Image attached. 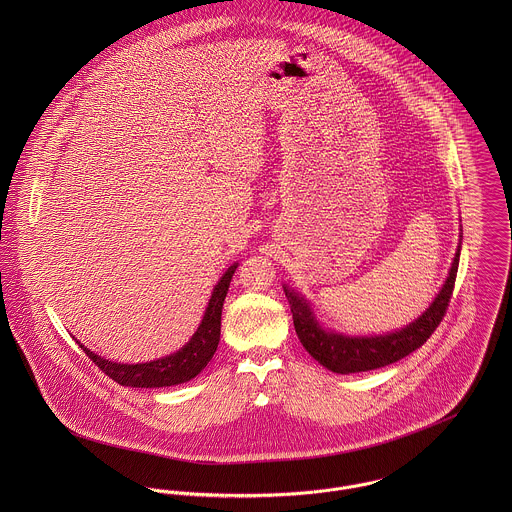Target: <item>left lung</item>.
I'll use <instances>...</instances> for the list:
<instances>
[{"label": "left lung", "instance_id": "1", "mask_svg": "<svg viewBox=\"0 0 512 512\" xmlns=\"http://www.w3.org/2000/svg\"><path fill=\"white\" fill-rule=\"evenodd\" d=\"M457 266H459V250L453 258L449 276L438 297L430 305V309L406 329L384 335V337L382 335L380 337H343L337 333H329L315 321L309 305L295 293L286 290V295L292 303L295 333L301 345L305 347V351L315 361H319L325 368L339 374L365 372L372 368L392 365L404 359L406 355H410L412 351L420 349L438 329L447 311V305L451 301Z\"/></svg>", "mask_w": 512, "mask_h": 512}]
</instances>
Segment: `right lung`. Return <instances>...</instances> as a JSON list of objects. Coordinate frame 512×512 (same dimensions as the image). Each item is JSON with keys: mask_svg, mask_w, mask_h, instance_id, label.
I'll return each mask as SVG.
<instances>
[{"mask_svg": "<svg viewBox=\"0 0 512 512\" xmlns=\"http://www.w3.org/2000/svg\"><path fill=\"white\" fill-rule=\"evenodd\" d=\"M234 270H236V264L230 266L226 270V274L220 278L197 333L181 351H177L165 359L151 361V363L118 365V363L100 359L98 355L88 351L84 345H80V349L106 376H110L112 380H116L122 386L161 388V386H173V384H181V382L195 378L213 359V355L219 347L220 313H222V303H224Z\"/></svg>", "mask_w": 512, "mask_h": 512, "instance_id": "1", "label": "right lung"}]
</instances>
